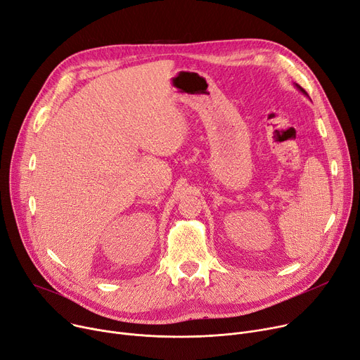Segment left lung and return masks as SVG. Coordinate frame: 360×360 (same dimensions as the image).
Segmentation results:
<instances>
[{
	"instance_id": "obj_1",
	"label": "left lung",
	"mask_w": 360,
	"mask_h": 360,
	"mask_svg": "<svg viewBox=\"0 0 360 360\" xmlns=\"http://www.w3.org/2000/svg\"><path fill=\"white\" fill-rule=\"evenodd\" d=\"M298 89H300V90H301V91H302V93H305V90H304V89H301V87H300V86H298ZM305 94H307V93H305Z\"/></svg>"
}]
</instances>
